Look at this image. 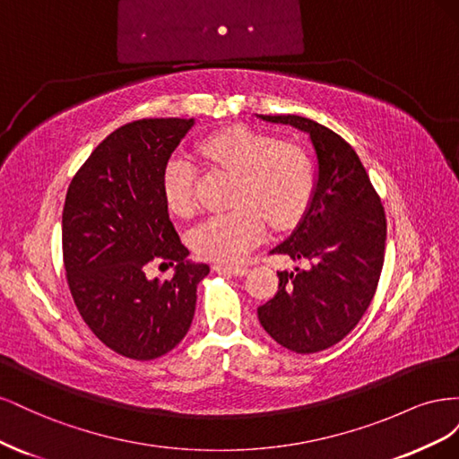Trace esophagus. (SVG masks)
Masks as SVG:
<instances>
[{"instance_id": "34e87169", "label": "esophagus", "mask_w": 459, "mask_h": 459, "mask_svg": "<svg viewBox=\"0 0 459 459\" xmlns=\"http://www.w3.org/2000/svg\"><path fill=\"white\" fill-rule=\"evenodd\" d=\"M212 270L218 273H226V275H245L248 272V268H245V266H230V264H214Z\"/></svg>"}]
</instances>
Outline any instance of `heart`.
I'll list each match as a JSON object with an SVG mask.
<instances>
[{
	"instance_id": "b5f03b06",
	"label": "heart",
	"mask_w": 459,
	"mask_h": 459,
	"mask_svg": "<svg viewBox=\"0 0 459 459\" xmlns=\"http://www.w3.org/2000/svg\"><path fill=\"white\" fill-rule=\"evenodd\" d=\"M201 155L238 174L231 203L235 208L206 218L191 233V245L203 258L238 264L262 241L268 221L281 230L302 216L314 191V164L295 143H275L248 128L211 134L199 145ZM195 169L178 155L164 166L162 193L170 211L189 216L195 211Z\"/></svg>"
}]
</instances>
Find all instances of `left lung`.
Listing matches in <instances>:
<instances>
[{"label": "left lung", "mask_w": 459, "mask_h": 459, "mask_svg": "<svg viewBox=\"0 0 459 459\" xmlns=\"http://www.w3.org/2000/svg\"><path fill=\"white\" fill-rule=\"evenodd\" d=\"M310 135L317 179L297 230L272 253L308 260L310 268L277 272V293L258 307L268 335L297 354L342 341L377 289L386 239L385 208L356 151L339 134L297 115H258Z\"/></svg>", "instance_id": "1"}]
</instances>
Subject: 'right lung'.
I'll use <instances>...</instances> for the list:
<instances>
[{"label":"right lung","mask_w":459,"mask_h":459,"mask_svg":"<svg viewBox=\"0 0 459 459\" xmlns=\"http://www.w3.org/2000/svg\"><path fill=\"white\" fill-rule=\"evenodd\" d=\"M195 120L124 124L93 149L66 191L63 262L86 325L110 351L155 359L179 344L193 322L197 285L211 272L186 260L162 193V172ZM151 261L177 264L172 281H149Z\"/></svg>","instance_id":"obj_1"}]
</instances>
